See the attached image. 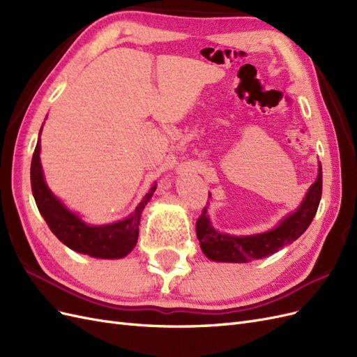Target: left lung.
I'll return each instance as SVG.
<instances>
[{
	"mask_svg": "<svg viewBox=\"0 0 357 357\" xmlns=\"http://www.w3.org/2000/svg\"><path fill=\"white\" fill-rule=\"evenodd\" d=\"M211 197V195H208ZM321 198V165L316 181L307 190L299 207L278 222L275 228L255 235H231L214 229L205 207L197 220V236L202 253L214 262L245 264L274 255L307 231Z\"/></svg>",
	"mask_w": 357,
	"mask_h": 357,
	"instance_id": "1",
	"label": "left lung"
}]
</instances>
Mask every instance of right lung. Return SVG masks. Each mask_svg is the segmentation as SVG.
I'll use <instances>...</instances> for the list:
<instances>
[{"instance_id": "obj_1", "label": "right lung", "mask_w": 357, "mask_h": 357, "mask_svg": "<svg viewBox=\"0 0 357 357\" xmlns=\"http://www.w3.org/2000/svg\"><path fill=\"white\" fill-rule=\"evenodd\" d=\"M43 129V126H41ZM40 129V132H41ZM40 137L31 162V189L43 219L56 238L71 250L98 259H121L132 252L138 240L139 218L156 190V183L131 215L109 225H88L53 195L45 181L40 162Z\"/></svg>"}]
</instances>
